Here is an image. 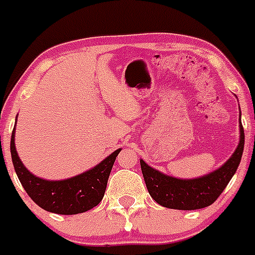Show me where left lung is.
Here are the masks:
<instances>
[{"label": "left lung", "instance_id": "8db88e82", "mask_svg": "<svg viewBox=\"0 0 255 255\" xmlns=\"http://www.w3.org/2000/svg\"><path fill=\"white\" fill-rule=\"evenodd\" d=\"M241 138L233 155L213 173L202 177L181 180L168 176L140 160V168L150 196L159 205L174 210H199L218 199L237 171L244 148V129L239 123Z\"/></svg>", "mask_w": 255, "mask_h": 255}]
</instances>
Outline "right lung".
<instances>
[{
    "mask_svg": "<svg viewBox=\"0 0 255 255\" xmlns=\"http://www.w3.org/2000/svg\"><path fill=\"white\" fill-rule=\"evenodd\" d=\"M113 151L104 161L86 173L68 180L48 181L33 175L25 169L14 146V128L11 137V155L14 170L28 196L43 210L59 215H76L89 211L101 202L116 156Z\"/></svg>",
    "mask_w": 255,
    "mask_h": 255,
    "instance_id": "1",
    "label": "right lung"
}]
</instances>
